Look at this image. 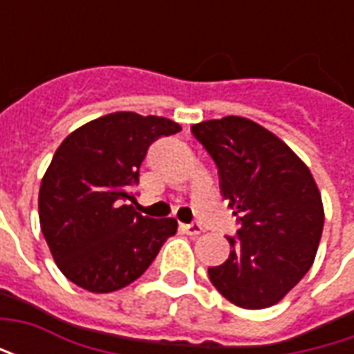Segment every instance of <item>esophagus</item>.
I'll return each instance as SVG.
<instances>
[{"label":"esophagus","instance_id":"34e87169","mask_svg":"<svg viewBox=\"0 0 354 354\" xmlns=\"http://www.w3.org/2000/svg\"><path fill=\"white\" fill-rule=\"evenodd\" d=\"M182 230L187 233V235H192V237H197V235H201L203 233V225L197 222H192V223H184L182 225Z\"/></svg>","mask_w":354,"mask_h":354}]
</instances>
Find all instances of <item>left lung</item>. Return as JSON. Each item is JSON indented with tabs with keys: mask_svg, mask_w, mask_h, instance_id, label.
I'll list each match as a JSON object with an SVG mask.
<instances>
[{
	"mask_svg": "<svg viewBox=\"0 0 354 354\" xmlns=\"http://www.w3.org/2000/svg\"><path fill=\"white\" fill-rule=\"evenodd\" d=\"M220 172L239 230L230 258L208 279L231 304L263 309L281 301L311 269L324 210L304 161L273 132L245 117L193 124Z\"/></svg>",
	"mask_w": 354,
	"mask_h": 354,
	"instance_id": "left-lung-1",
	"label": "left lung"
}]
</instances>
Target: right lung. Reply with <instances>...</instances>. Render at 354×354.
<instances>
[{
    "instance_id": "right-lung-1",
    "label": "right lung",
    "mask_w": 354,
    "mask_h": 354,
    "mask_svg": "<svg viewBox=\"0 0 354 354\" xmlns=\"http://www.w3.org/2000/svg\"><path fill=\"white\" fill-rule=\"evenodd\" d=\"M180 132L165 117L117 111L73 131L41 180L39 222L58 269L81 288H124L178 230L134 210L140 167L155 140Z\"/></svg>"
}]
</instances>
